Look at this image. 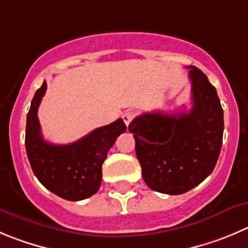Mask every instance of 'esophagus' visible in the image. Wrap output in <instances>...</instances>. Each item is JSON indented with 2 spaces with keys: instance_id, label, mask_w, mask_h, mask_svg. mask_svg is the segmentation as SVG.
<instances>
[{
  "instance_id": "obj_1",
  "label": "esophagus",
  "mask_w": 248,
  "mask_h": 248,
  "mask_svg": "<svg viewBox=\"0 0 248 248\" xmlns=\"http://www.w3.org/2000/svg\"><path fill=\"white\" fill-rule=\"evenodd\" d=\"M135 116H136V113L133 112V111H126V112H124V115H122V119H124V124H126V126H128V124H131L132 120L135 119Z\"/></svg>"
}]
</instances>
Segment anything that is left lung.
<instances>
[{"mask_svg":"<svg viewBox=\"0 0 248 248\" xmlns=\"http://www.w3.org/2000/svg\"><path fill=\"white\" fill-rule=\"evenodd\" d=\"M188 112H145L129 124L144 182L153 191L182 194L204 181L220 154L224 112L217 89L197 67H188Z\"/></svg>","mask_w":248,"mask_h":248,"instance_id":"1","label":"left lung"}]
</instances>
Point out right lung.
Listing matches in <instances>:
<instances>
[{
    "label": "right lung",
    "instance_id": "obj_1",
    "mask_svg": "<svg viewBox=\"0 0 248 248\" xmlns=\"http://www.w3.org/2000/svg\"><path fill=\"white\" fill-rule=\"evenodd\" d=\"M46 92V82L36 90L27 116L25 149L33 172L44 187L67 201L92 197L100 188L101 166L115 140L127 129L119 119L99 127L71 144L46 142L41 135L38 108Z\"/></svg>",
    "mask_w": 248,
    "mask_h": 248
}]
</instances>
